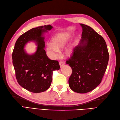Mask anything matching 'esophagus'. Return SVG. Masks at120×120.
<instances>
[{
	"label": "esophagus",
	"mask_w": 120,
	"mask_h": 120,
	"mask_svg": "<svg viewBox=\"0 0 120 120\" xmlns=\"http://www.w3.org/2000/svg\"><path fill=\"white\" fill-rule=\"evenodd\" d=\"M59 64L60 66V67H62L63 65H65V63L63 61H60L59 62Z\"/></svg>",
	"instance_id": "34e87169"
}]
</instances>
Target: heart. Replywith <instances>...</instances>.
Masks as SVG:
<instances>
[{"instance_id":"1","label":"heart","mask_w":120,"mask_h":120,"mask_svg":"<svg viewBox=\"0 0 120 120\" xmlns=\"http://www.w3.org/2000/svg\"><path fill=\"white\" fill-rule=\"evenodd\" d=\"M70 35L68 34H56L52 39V44L47 43V51L52 57H56L58 54V50L63 48L67 43ZM74 43L66 51V55L68 57L72 55Z\"/></svg>"}]
</instances>
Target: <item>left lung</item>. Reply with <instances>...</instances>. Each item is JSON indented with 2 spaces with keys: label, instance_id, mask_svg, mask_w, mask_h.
<instances>
[{
  "label": "left lung",
  "instance_id": "obj_1",
  "mask_svg": "<svg viewBox=\"0 0 120 120\" xmlns=\"http://www.w3.org/2000/svg\"><path fill=\"white\" fill-rule=\"evenodd\" d=\"M82 39L66 61L72 69L69 85L73 91L85 94L94 90L101 82L109 61L104 39L90 26L80 24Z\"/></svg>",
  "mask_w": 120,
  "mask_h": 120
}]
</instances>
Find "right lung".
<instances>
[{
	"label": "right lung",
	"mask_w": 120,
	"mask_h": 120,
	"mask_svg": "<svg viewBox=\"0 0 120 120\" xmlns=\"http://www.w3.org/2000/svg\"><path fill=\"white\" fill-rule=\"evenodd\" d=\"M52 28L49 25L33 28L22 34L15 44L12 59L16 79L22 87L32 92L46 90L51 86L53 72L60 69L58 62L49 59L44 49L43 34ZM29 41L38 45L36 52L31 55L24 49Z\"/></svg>",
	"instance_id": "obj_1"
}]
</instances>
